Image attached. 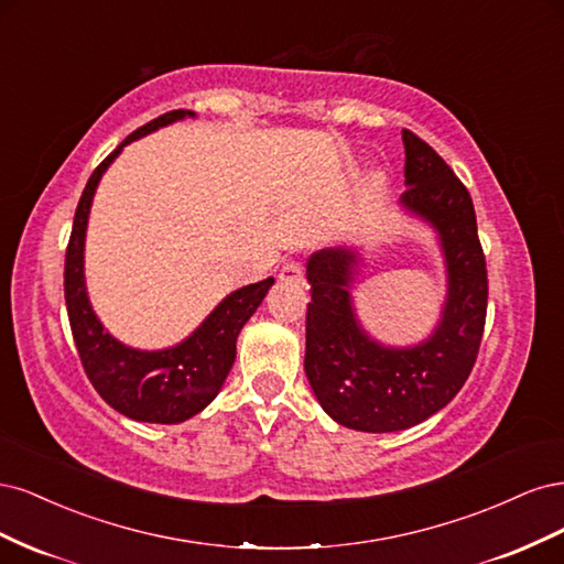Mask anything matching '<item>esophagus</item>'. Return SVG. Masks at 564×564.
<instances>
[{"instance_id": "34e87169", "label": "esophagus", "mask_w": 564, "mask_h": 564, "mask_svg": "<svg viewBox=\"0 0 564 564\" xmlns=\"http://www.w3.org/2000/svg\"><path fill=\"white\" fill-rule=\"evenodd\" d=\"M282 282H303V265L299 261H289L280 270Z\"/></svg>"}]
</instances>
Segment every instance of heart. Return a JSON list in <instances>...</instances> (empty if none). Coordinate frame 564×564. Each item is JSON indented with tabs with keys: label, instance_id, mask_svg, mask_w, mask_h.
<instances>
[{
	"label": "heart",
	"instance_id": "b5f03b06",
	"mask_svg": "<svg viewBox=\"0 0 564 564\" xmlns=\"http://www.w3.org/2000/svg\"><path fill=\"white\" fill-rule=\"evenodd\" d=\"M371 185H373V187L381 185V178H379V176H373V178H371Z\"/></svg>",
	"mask_w": 564,
	"mask_h": 564
}]
</instances>
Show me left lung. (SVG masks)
<instances>
[{
	"label": "left lung",
	"instance_id": "obj_1",
	"mask_svg": "<svg viewBox=\"0 0 564 564\" xmlns=\"http://www.w3.org/2000/svg\"><path fill=\"white\" fill-rule=\"evenodd\" d=\"M402 207L437 230L449 294L435 334L414 348L371 340L352 313L350 280L360 256L322 249L308 261L305 377L324 412L362 433L404 431L440 412L470 377L487 317V263L470 193L414 131L402 129Z\"/></svg>",
	"mask_w": 564,
	"mask_h": 564
}]
</instances>
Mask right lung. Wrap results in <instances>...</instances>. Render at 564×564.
I'll return each mask as SVG.
<instances>
[{"label": "right lung", "mask_w": 564, "mask_h": 564, "mask_svg": "<svg viewBox=\"0 0 564 564\" xmlns=\"http://www.w3.org/2000/svg\"><path fill=\"white\" fill-rule=\"evenodd\" d=\"M193 115L195 112L191 110L160 115L129 133L94 169L79 197L70 242L65 249V305L82 367L98 395L112 409L133 421L145 423H181L199 414L218 395L235 362L237 334L275 282L268 278L237 289L218 303V308L199 324V329L191 338H185L176 348L158 352L122 346L104 329V324L91 311L87 286H84V232H87V218L100 176L127 143Z\"/></svg>", "instance_id": "1"}]
</instances>
